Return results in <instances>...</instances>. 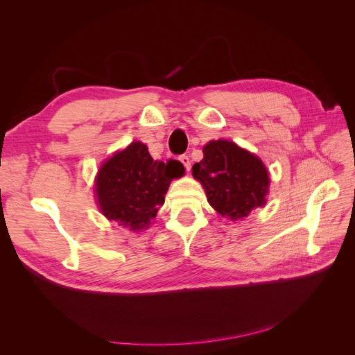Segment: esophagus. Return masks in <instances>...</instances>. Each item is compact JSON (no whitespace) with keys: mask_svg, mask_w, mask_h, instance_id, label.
Instances as JSON below:
<instances>
[{"mask_svg":"<svg viewBox=\"0 0 355 355\" xmlns=\"http://www.w3.org/2000/svg\"><path fill=\"white\" fill-rule=\"evenodd\" d=\"M179 159H180V163L185 166L187 171H189V168H191V159H189V157L188 155H180Z\"/></svg>","mask_w":355,"mask_h":355,"instance_id":"obj_1","label":"esophagus"}]
</instances>
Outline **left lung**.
Segmentation results:
<instances>
[{"mask_svg":"<svg viewBox=\"0 0 355 355\" xmlns=\"http://www.w3.org/2000/svg\"><path fill=\"white\" fill-rule=\"evenodd\" d=\"M202 153L192 176L201 182L214 210L237 220L263 206L270 176L259 158L228 141H211Z\"/></svg>","mask_w":355,"mask_h":355,"instance_id":"8db88e82","label":"left lung"}]
</instances>
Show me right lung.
I'll return each mask as SVG.
<instances>
[{
	"label": "right lung",
	"mask_w": 355,
	"mask_h": 355,
	"mask_svg": "<svg viewBox=\"0 0 355 355\" xmlns=\"http://www.w3.org/2000/svg\"><path fill=\"white\" fill-rule=\"evenodd\" d=\"M185 168L178 159L155 161L146 145L133 142L101 167L96 179V197L102 213L132 231L151 225L171 179Z\"/></svg>",
	"instance_id": "obj_1"
}]
</instances>
